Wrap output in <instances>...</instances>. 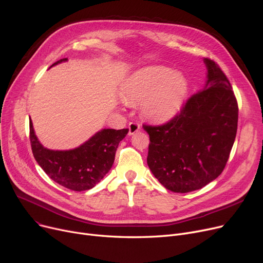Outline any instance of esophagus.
I'll return each instance as SVG.
<instances>
[{"label":"esophagus","mask_w":263,"mask_h":263,"mask_svg":"<svg viewBox=\"0 0 263 263\" xmlns=\"http://www.w3.org/2000/svg\"><path fill=\"white\" fill-rule=\"evenodd\" d=\"M140 129H141L140 123H137V122H130V123H129V135L135 134Z\"/></svg>","instance_id":"obj_1"}]
</instances>
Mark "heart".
Wrapping results in <instances>:
<instances>
[{"label": "heart", "instance_id": "1", "mask_svg": "<svg viewBox=\"0 0 263 263\" xmlns=\"http://www.w3.org/2000/svg\"><path fill=\"white\" fill-rule=\"evenodd\" d=\"M187 95V82L180 72L166 66H148L134 72L121 88L123 101L142 104V114L149 121L164 123L181 109Z\"/></svg>", "mask_w": 263, "mask_h": 263}]
</instances>
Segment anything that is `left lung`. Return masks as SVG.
Instances as JSON below:
<instances>
[{"instance_id": "1", "label": "left lung", "mask_w": 263, "mask_h": 263, "mask_svg": "<svg viewBox=\"0 0 263 263\" xmlns=\"http://www.w3.org/2000/svg\"><path fill=\"white\" fill-rule=\"evenodd\" d=\"M208 73L202 90L180 114L162 126H147V164L159 182L175 193L199 190L224 171L238 129V102L217 64L203 60Z\"/></svg>"}]
</instances>
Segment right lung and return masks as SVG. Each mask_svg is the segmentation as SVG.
<instances>
[{
  "label": "right lung",
  "mask_w": 263,
  "mask_h": 263,
  "mask_svg": "<svg viewBox=\"0 0 263 263\" xmlns=\"http://www.w3.org/2000/svg\"><path fill=\"white\" fill-rule=\"evenodd\" d=\"M66 61L62 59L52 66ZM128 132L129 129H102L78 148L51 150L40 144L30 121L32 151L39 166L53 181L77 192L92 189L102 180L113 166L117 147Z\"/></svg>",
  "instance_id": "right-lung-1"
}]
</instances>
